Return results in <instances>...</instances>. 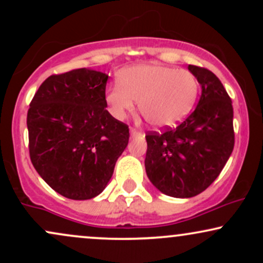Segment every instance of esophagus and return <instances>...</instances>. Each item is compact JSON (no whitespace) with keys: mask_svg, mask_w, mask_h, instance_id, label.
I'll list each match as a JSON object with an SVG mask.
<instances>
[{"mask_svg":"<svg viewBox=\"0 0 263 263\" xmlns=\"http://www.w3.org/2000/svg\"><path fill=\"white\" fill-rule=\"evenodd\" d=\"M129 134H131L132 137H136V136L140 135L141 132L138 131V129H136V128H134V127H131V128H129Z\"/></svg>","mask_w":263,"mask_h":263,"instance_id":"1","label":"esophagus"}]
</instances>
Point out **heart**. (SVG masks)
<instances>
[{"label":"heart","instance_id":"obj_1","mask_svg":"<svg viewBox=\"0 0 263 263\" xmlns=\"http://www.w3.org/2000/svg\"><path fill=\"white\" fill-rule=\"evenodd\" d=\"M199 83L194 74L162 64H137L123 69L119 83L105 93L110 112L123 119L134 111L135 101L146 122L155 128L177 125L194 107Z\"/></svg>","mask_w":263,"mask_h":263}]
</instances>
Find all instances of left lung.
<instances>
[{
	"mask_svg": "<svg viewBox=\"0 0 263 263\" xmlns=\"http://www.w3.org/2000/svg\"><path fill=\"white\" fill-rule=\"evenodd\" d=\"M188 69L201 86L198 106L176 128L146 135L147 177L173 198L204 192L222 171L235 143L232 101L221 81L205 68Z\"/></svg>",
	"mask_w": 263,
	"mask_h": 263,
	"instance_id": "left-lung-1",
	"label": "left lung"
}]
</instances>
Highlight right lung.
I'll return each instance as SVG.
<instances>
[{
  "label": "right lung",
  "instance_id": "1",
  "mask_svg": "<svg viewBox=\"0 0 263 263\" xmlns=\"http://www.w3.org/2000/svg\"><path fill=\"white\" fill-rule=\"evenodd\" d=\"M107 78L86 68L50 75L29 104L33 167L68 199L86 200L100 194L128 144V126L106 110Z\"/></svg>",
  "mask_w": 263,
  "mask_h": 263
}]
</instances>
